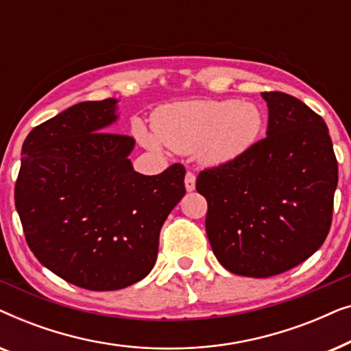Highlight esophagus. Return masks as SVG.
<instances>
[{"mask_svg": "<svg viewBox=\"0 0 351 351\" xmlns=\"http://www.w3.org/2000/svg\"><path fill=\"white\" fill-rule=\"evenodd\" d=\"M185 189H186V191H193L195 190V184H196V177H195V174L193 172H186L185 174Z\"/></svg>", "mask_w": 351, "mask_h": 351, "instance_id": "1", "label": "esophagus"}]
</instances>
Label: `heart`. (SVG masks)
Returning a JSON list of instances; mask_svg holds the SVG:
<instances>
[{"instance_id":"obj_1","label":"heart","mask_w":351,"mask_h":351,"mask_svg":"<svg viewBox=\"0 0 351 351\" xmlns=\"http://www.w3.org/2000/svg\"><path fill=\"white\" fill-rule=\"evenodd\" d=\"M262 128L263 114L256 104L193 100L160 110L153 118V134L138 128V137L153 150L198 152L206 165H223L249 150Z\"/></svg>"}]
</instances>
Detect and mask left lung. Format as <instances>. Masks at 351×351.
<instances>
[{
	"label": "left lung",
	"instance_id": "8db88e82",
	"mask_svg": "<svg viewBox=\"0 0 351 351\" xmlns=\"http://www.w3.org/2000/svg\"><path fill=\"white\" fill-rule=\"evenodd\" d=\"M262 97L267 137L196 179L213 252L228 271L252 278L291 270L323 246L339 180L324 119L289 94Z\"/></svg>",
	"mask_w": 351,
	"mask_h": 351
}]
</instances>
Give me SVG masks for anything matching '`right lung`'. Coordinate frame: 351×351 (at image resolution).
Here are the masks:
<instances>
[{
	"label": "right lung",
	"instance_id": "right-lung-1",
	"mask_svg": "<svg viewBox=\"0 0 351 351\" xmlns=\"http://www.w3.org/2000/svg\"><path fill=\"white\" fill-rule=\"evenodd\" d=\"M114 99L81 102L33 128L14 190L28 247L89 291L123 289L155 265L162 223L185 195V167L132 169V137L108 132Z\"/></svg>",
	"mask_w": 351,
	"mask_h": 351
}]
</instances>
